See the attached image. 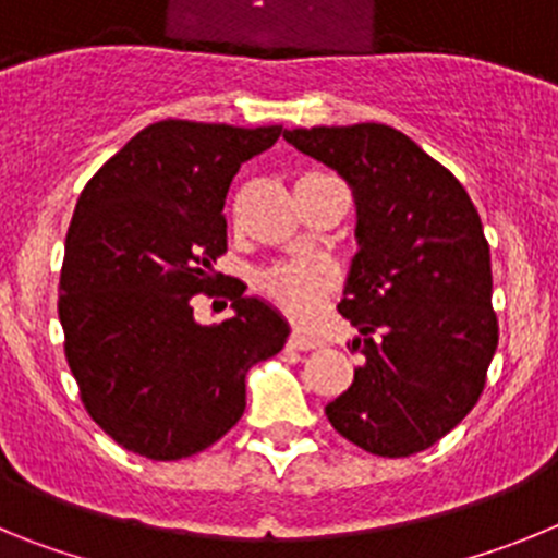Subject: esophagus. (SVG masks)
<instances>
[{"mask_svg": "<svg viewBox=\"0 0 558 558\" xmlns=\"http://www.w3.org/2000/svg\"><path fill=\"white\" fill-rule=\"evenodd\" d=\"M288 347L299 349V352H307V349L322 347V340H315V338H310V335H302V332H293L288 338Z\"/></svg>", "mask_w": 558, "mask_h": 558, "instance_id": "esophagus-1", "label": "esophagus"}]
</instances>
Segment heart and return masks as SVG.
<instances>
[{
    "mask_svg": "<svg viewBox=\"0 0 558 558\" xmlns=\"http://www.w3.org/2000/svg\"><path fill=\"white\" fill-rule=\"evenodd\" d=\"M256 288L293 322H310L327 302L332 276L322 265L282 263L265 270Z\"/></svg>",
    "mask_w": 558,
    "mask_h": 558,
    "instance_id": "heart-1",
    "label": "heart"
}]
</instances>
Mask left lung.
Listing matches in <instances>:
<instances>
[{
    "mask_svg": "<svg viewBox=\"0 0 558 558\" xmlns=\"http://www.w3.org/2000/svg\"><path fill=\"white\" fill-rule=\"evenodd\" d=\"M352 186L360 251L338 310L366 357L324 411L360 450L405 458L475 408L497 349L492 256L461 181L379 122L284 131Z\"/></svg>",
    "mask_w": 558,
    "mask_h": 558,
    "instance_id": "obj_1",
    "label": "left lung"
}]
</instances>
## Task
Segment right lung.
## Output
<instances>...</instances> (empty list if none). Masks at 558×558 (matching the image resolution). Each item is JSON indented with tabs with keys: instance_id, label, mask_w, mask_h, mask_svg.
<instances>
[{
	"instance_id": "obj_1",
	"label": "right lung",
	"mask_w": 558,
	"mask_h": 558,
	"mask_svg": "<svg viewBox=\"0 0 558 558\" xmlns=\"http://www.w3.org/2000/svg\"><path fill=\"white\" fill-rule=\"evenodd\" d=\"M282 125L161 120L106 161L66 231L58 315L88 416L128 452L179 461L245 411V374L282 352L290 327L245 288L234 315L201 327L192 295H215L223 204L240 165Z\"/></svg>"
}]
</instances>
